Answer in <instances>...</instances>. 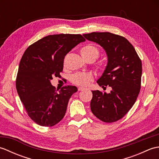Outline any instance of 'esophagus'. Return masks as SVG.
<instances>
[{
  "instance_id": "obj_1",
  "label": "esophagus",
  "mask_w": 159,
  "mask_h": 159,
  "mask_svg": "<svg viewBox=\"0 0 159 159\" xmlns=\"http://www.w3.org/2000/svg\"><path fill=\"white\" fill-rule=\"evenodd\" d=\"M84 89H85V88H84V87H79V88H78V90H79V91H83Z\"/></svg>"
}]
</instances>
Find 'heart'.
I'll return each mask as SVG.
<instances>
[{
    "mask_svg": "<svg viewBox=\"0 0 159 159\" xmlns=\"http://www.w3.org/2000/svg\"><path fill=\"white\" fill-rule=\"evenodd\" d=\"M80 55L86 61H95L99 56V50L92 44H87L80 50ZM93 80V76L91 74L78 72L72 76V83L79 86H86Z\"/></svg>",
    "mask_w": 159,
    "mask_h": 159,
    "instance_id": "obj_1",
    "label": "heart"
}]
</instances>
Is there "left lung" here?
I'll return each mask as SVG.
<instances>
[{
    "mask_svg": "<svg viewBox=\"0 0 159 159\" xmlns=\"http://www.w3.org/2000/svg\"><path fill=\"white\" fill-rule=\"evenodd\" d=\"M83 36L98 43L106 51L107 65L97 83L102 88L107 85L111 87L109 93L92 91L91 110L104 122H115L129 111L139 95L141 61L133 46L122 36L109 32H93Z\"/></svg>",
    "mask_w": 159,
    "mask_h": 159,
    "instance_id": "1",
    "label": "left lung"
}]
</instances>
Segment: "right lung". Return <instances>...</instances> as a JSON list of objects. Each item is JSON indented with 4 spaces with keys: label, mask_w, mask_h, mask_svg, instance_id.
Segmentation results:
<instances>
[{
    "label": "right lung",
    "mask_w": 159,
    "mask_h": 159,
    "mask_svg": "<svg viewBox=\"0 0 159 159\" xmlns=\"http://www.w3.org/2000/svg\"><path fill=\"white\" fill-rule=\"evenodd\" d=\"M85 39L80 34L48 35L29 46L20 60L16 85L30 118L42 126H53L65 116L70 97L77 92L67 85L58 91L51 85L61 78L65 56Z\"/></svg>",
    "instance_id": "right-lung-1"
}]
</instances>
